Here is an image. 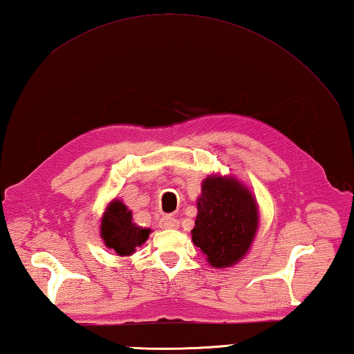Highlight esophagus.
<instances>
[{
    "mask_svg": "<svg viewBox=\"0 0 354 354\" xmlns=\"http://www.w3.org/2000/svg\"><path fill=\"white\" fill-rule=\"evenodd\" d=\"M160 227L165 228V230L178 228L179 227V221L176 219V217H173V216H162L161 221H160Z\"/></svg>",
    "mask_w": 354,
    "mask_h": 354,
    "instance_id": "34e87169",
    "label": "esophagus"
}]
</instances>
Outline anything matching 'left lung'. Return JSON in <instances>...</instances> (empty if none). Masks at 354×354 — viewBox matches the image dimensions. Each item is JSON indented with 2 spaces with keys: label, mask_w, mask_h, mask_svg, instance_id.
Returning a JSON list of instances; mask_svg holds the SVG:
<instances>
[{
  "label": "left lung",
  "mask_w": 354,
  "mask_h": 354,
  "mask_svg": "<svg viewBox=\"0 0 354 354\" xmlns=\"http://www.w3.org/2000/svg\"><path fill=\"white\" fill-rule=\"evenodd\" d=\"M193 243L214 268L234 265L250 250L259 227L257 204L232 178L209 176L202 184Z\"/></svg>",
  "instance_id": "1"
}]
</instances>
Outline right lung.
<instances>
[{"label":"right lung","instance_id":"obj_1","mask_svg":"<svg viewBox=\"0 0 354 354\" xmlns=\"http://www.w3.org/2000/svg\"><path fill=\"white\" fill-rule=\"evenodd\" d=\"M100 234L104 245L118 255H131L135 248L146 242L150 230L137 227L132 222V213L123 202L114 201L104 212Z\"/></svg>","mask_w":354,"mask_h":354}]
</instances>
